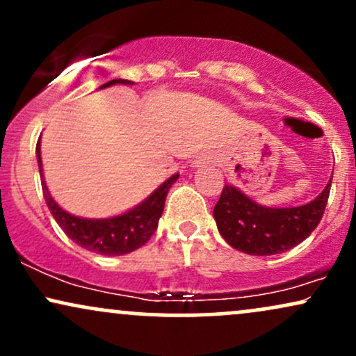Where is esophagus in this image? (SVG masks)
Here are the masks:
<instances>
[{"label": "esophagus", "mask_w": 356, "mask_h": 356, "mask_svg": "<svg viewBox=\"0 0 356 356\" xmlns=\"http://www.w3.org/2000/svg\"><path fill=\"white\" fill-rule=\"evenodd\" d=\"M212 164H214V155L209 154V152L199 154L197 157H195V161H194V167H207V165H212Z\"/></svg>", "instance_id": "1"}]
</instances>
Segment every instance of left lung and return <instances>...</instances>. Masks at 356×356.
<instances>
[{
	"label": "left lung",
	"instance_id": "obj_1",
	"mask_svg": "<svg viewBox=\"0 0 356 356\" xmlns=\"http://www.w3.org/2000/svg\"><path fill=\"white\" fill-rule=\"evenodd\" d=\"M332 179L316 199L298 207H266L226 184L214 207L226 243L252 256H271L298 246L316 229L328 202Z\"/></svg>",
	"mask_w": 356,
	"mask_h": 356
}]
</instances>
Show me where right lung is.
<instances>
[{"label":"right lung","mask_w":356,"mask_h":356,"mask_svg":"<svg viewBox=\"0 0 356 356\" xmlns=\"http://www.w3.org/2000/svg\"><path fill=\"white\" fill-rule=\"evenodd\" d=\"M117 83L134 85V81L115 79L102 85L100 88L112 87V85ZM36 157H38L40 175H43L40 140L36 144ZM177 179L179 174H174L172 177H169L164 184H161L145 201H142L134 209L107 219H87L68 214L51 197L44 181L42 182V189L43 197L47 201V206L50 209L51 216L73 243L85 248L87 251L97 252V254L122 256L142 248L147 241L152 238V234L159 226V219H161L162 211H164L167 192H169L172 184Z\"/></svg>","instance_id":"add662e5"}]
</instances>
